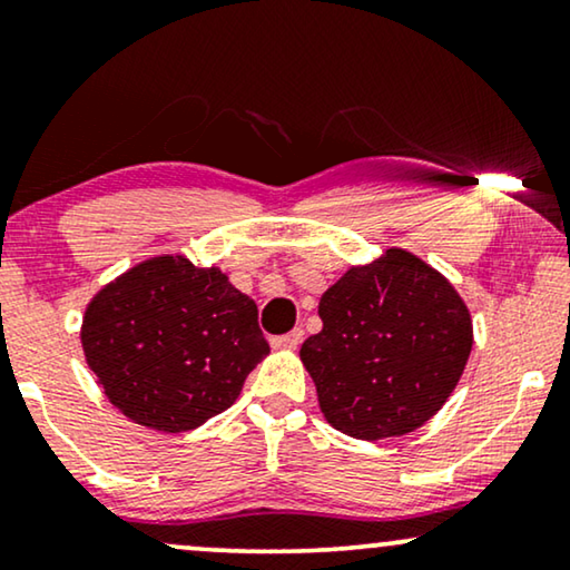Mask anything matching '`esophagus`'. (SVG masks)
Segmentation results:
<instances>
[{"instance_id": "esophagus-1", "label": "esophagus", "mask_w": 570, "mask_h": 570, "mask_svg": "<svg viewBox=\"0 0 570 570\" xmlns=\"http://www.w3.org/2000/svg\"><path fill=\"white\" fill-rule=\"evenodd\" d=\"M303 342V330H293L283 334V337H275L272 340V347L275 350H295Z\"/></svg>"}]
</instances>
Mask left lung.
Listing matches in <instances>:
<instances>
[{
  "instance_id": "obj_1",
  "label": "left lung",
  "mask_w": 570,
  "mask_h": 570,
  "mask_svg": "<svg viewBox=\"0 0 570 570\" xmlns=\"http://www.w3.org/2000/svg\"><path fill=\"white\" fill-rule=\"evenodd\" d=\"M301 345L326 423L361 441L407 435L439 412L474 345L456 287L407 248L353 264L318 301Z\"/></svg>"
}]
</instances>
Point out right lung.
Returning a JSON list of instances; mask_svg holds the SVG:
<instances>
[{
    "label": "right lung",
    "mask_w": 570,
    "mask_h": 570,
    "mask_svg": "<svg viewBox=\"0 0 570 570\" xmlns=\"http://www.w3.org/2000/svg\"><path fill=\"white\" fill-rule=\"evenodd\" d=\"M256 303L215 264L184 254L137 262L85 306V363L108 402L158 433L205 425L269 355Z\"/></svg>",
    "instance_id": "obj_1"
}]
</instances>
